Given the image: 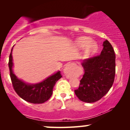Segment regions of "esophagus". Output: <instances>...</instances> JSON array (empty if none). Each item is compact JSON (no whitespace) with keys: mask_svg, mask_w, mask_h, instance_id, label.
<instances>
[{"mask_svg":"<svg viewBox=\"0 0 130 130\" xmlns=\"http://www.w3.org/2000/svg\"><path fill=\"white\" fill-rule=\"evenodd\" d=\"M74 63H71V64H67V65H65V68H64L63 71L65 73V74L67 75V78H69L70 77V75L68 74V71H67V68H69V67L71 66V65H73Z\"/></svg>","mask_w":130,"mask_h":130,"instance_id":"34e87169","label":"esophagus"}]
</instances>
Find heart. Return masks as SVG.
I'll list each match as a JSON object with an SVG mask.
<instances>
[{
    "instance_id": "obj_1",
    "label": "heart",
    "mask_w": 130,
    "mask_h": 130,
    "mask_svg": "<svg viewBox=\"0 0 130 130\" xmlns=\"http://www.w3.org/2000/svg\"><path fill=\"white\" fill-rule=\"evenodd\" d=\"M74 44L79 50L85 48L84 54L86 57L92 56L97 52L98 49L97 43L93 41L92 38L86 37L77 38L74 42Z\"/></svg>"
}]
</instances>
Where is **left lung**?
I'll list each match as a JSON object with an SVG mask.
<instances>
[{
  "label": "left lung",
  "instance_id": "1",
  "mask_svg": "<svg viewBox=\"0 0 130 130\" xmlns=\"http://www.w3.org/2000/svg\"><path fill=\"white\" fill-rule=\"evenodd\" d=\"M100 56L85 59L82 62L84 74L79 87L74 90L80 100L94 103L100 100L110 90L116 73V55L112 46L107 40Z\"/></svg>",
  "mask_w": 130,
  "mask_h": 130
}]
</instances>
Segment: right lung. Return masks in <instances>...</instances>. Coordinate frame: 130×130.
Masks as SVG:
<instances>
[{
	"label": "right lung",
	"instance_id": "right-lung-1",
	"mask_svg": "<svg viewBox=\"0 0 130 130\" xmlns=\"http://www.w3.org/2000/svg\"><path fill=\"white\" fill-rule=\"evenodd\" d=\"M13 47L9 57L8 67L10 77L15 92L21 98L27 102L34 104L43 103L50 99L53 94L54 86L56 82L62 77L60 71H57L40 83L29 84L18 78L13 73Z\"/></svg>",
	"mask_w": 130,
	"mask_h": 130
}]
</instances>
